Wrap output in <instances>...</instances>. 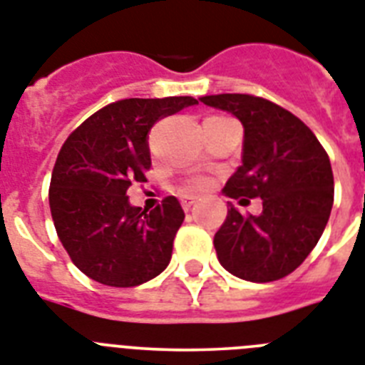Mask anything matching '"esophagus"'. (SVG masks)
Returning a JSON list of instances; mask_svg holds the SVG:
<instances>
[{"mask_svg": "<svg viewBox=\"0 0 365 365\" xmlns=\"http://www.w3.org/2000/svg\"><path fill=\"white\" fill-rule=\"evenodd\" d=\"M197 202V198L195 197H182V206L183 210H191L192 204Z\"/></svg>", "mask_w": 365, "mask_h": 365, "instance_id": "esophagus-1", "label": "esophagus"}]
</instances>
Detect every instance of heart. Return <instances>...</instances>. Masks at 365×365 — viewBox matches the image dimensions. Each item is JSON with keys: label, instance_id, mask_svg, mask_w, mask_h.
<instances>
[{"label": "heart", "instance_id": "1", "mask_svg": "<svg viewBox=\"0 0 365 365\" xmlns=\"http://www.w3.org/2000/svg\"><path fill=\"white\" fill-rule=\"evenodd\" d=\"M210 185V180L204 176H195L191 178L187 183H185V187H183V192H197V191H202Z\"/></svg>", "mask_w": 365, "mask_h": 365}]
</instances>
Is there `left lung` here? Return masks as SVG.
<instances>
[{
    "mask_svg": "<svg viewBox=\"0 0 365 365\" xmlns=\"http://www.w3.org/2000/svg\"><path fill=\"white\" fill-rule=\"evenodd\" d=\"M198 101L244 125L242 165L223 192L262 200V213L250 217L229 204L213 238L219 262L240 279H281L306 260L324 232L334 204L330 159L309 127L275 103L244 93Z\"/></svg>",
    "mask_w": 365,
    "mask_h": 365,
    "instance_id": "8db88e82",
    "label": "left lung"
}]
</instances>
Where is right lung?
Here are the masks:
<instances>
[{"instance_id":"1","label":"right lung","mask_w":365,"mask_h":365,"mask_svg":"<svg viewBox=\"0 0 365 365\" xmlns=\"http://www.w3.org/2000/svg\"><path fill=\"white\" fill-rule=\"evenodd\" d=\"M192 97L123 99L91 114L65 140L50 180L56 232L76 268L108 287H136L167 268L183 213L176 197L157 208L129 202L131 182L152 167L157 120L197 105Z\"/></svg>"}]
</instances>
